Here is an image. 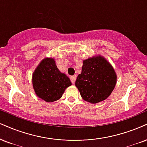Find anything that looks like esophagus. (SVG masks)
Segmentation results:
<instances>
[{
    "label": "esophagus",
    "mask_w": 147,
    "mask_h": 147,
    "mask_svg": "<svg viewBox=\"0 0 147 147\" xmlns=\"http://www.w3.org/2000/svg\"><path fill=\"white\" fill-rule=\"evenodd\" d=\"M76 80V76H73L71 77V81L72 84H74V83H75Z\"/></svg>",
    "instance_id": "obj_1"
}]
</instances>
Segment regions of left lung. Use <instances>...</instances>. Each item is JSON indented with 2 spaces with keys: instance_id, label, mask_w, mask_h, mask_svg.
I'll list each match as a JSON object with an SVG mask.
<instances>
[{
  "instance_id": "obj_1",
  "label": "left lung",
  "mask_w": 147,
  "mask_h": 147,
  "mask_svg": "<svg viewBox=\"0 0 147 147\" xmlns=\"http://www.w3.org/2000/svg\"><path fill=\"white\" fill-rule=\"evenodd\" d=\"M117 83V74L110 63L97 56L83 61L82 73L78 76L76 86L84 100L97 104L108 98Z\"/></svg>"
}]
</instances>
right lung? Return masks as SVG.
Instances as JSON below:
<instances>
[{"mask_svg": "<svg viewBox=\"0 0 147 147\" xmlns=\"http://www.w3.org/2000/svg\"><path fill=\"white\" fill-rule=\"evenodd\" d=\"M71 85L70 79L60 71L52 58L43 59L32 74V86L36 95L47 102L59 99Z\"/></svg>", "mask_w": 147, "mask_h": 147, "instance_id": "add662e5", "label": "right lung"}]
</instances>
